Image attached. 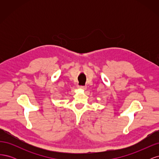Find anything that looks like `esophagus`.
Instances as JSON below:
<instances>
[{"label": "esophagus", "mask_w": 159, "mask_h": 159, "mask_svg": "<svg viewBox=\"0 0 159 159\" xmlns=\"http://www.w3.org/2000/svg\"><path fill=\"white\" fill-rule=\"evenodd\" d=\"M78 88H80V89H86V87L85 86H81V85H80V86H79L78 87Z\"/></svg>", "instance_id": "34e87169"}]
</instances>
